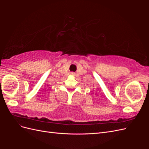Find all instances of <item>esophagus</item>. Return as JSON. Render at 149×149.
<instances>
[{
  "label": "esophagus",
  "instance_id": "34e87169",
  "mask_svg": "<svg viewBox=\"0 0 149 149\" xmlns=\"http://www.w3.org/2000/svg\"><path fill=\"white\" fill-rule=\"evenodd\" d=\"M71 74H72V75H74V73H71Z\"/></svg>",
  "mask_w": 149,
  "mask_h": 149
}]
</instances>
